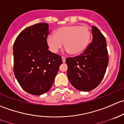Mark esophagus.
<instances>
[{"instance_id": "1", "label": "esophagus", "mask_w": 124, "mask_h": 124, "mask_svg": "<svg viewBox=\"0 0 124 124\" xmlns=\"http://www.w3.org/2000/svg\"><path fill=\"white\" fill-rule=\"evenodd\" d=\"M62 62H63V63H64L65 62V57H62Z\"/></svg>"}]
</instances>
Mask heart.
<instances>
[{"label": "heart", "mask_w": 124, "mask_h": 124, "mask_svg": "<svg viewBox=\"0 0 124 124\" xmlns=\"http://www.w3.org/2000/svg\"><path fill=\"white\" fill-rule=\"evenodd\" d=\"M91 38V31L86 25H67L57 29L54 34H48L46 43L53 53H57L63 43L67 53L78 55L86 48Z\"/></svg>", "instance_id": "obj_1"}]
</instances>
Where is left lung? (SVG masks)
<instances>
[{
  "label": "left lung",
  "instance_id": "left-lung-1",
  "mask_svg": "<svg viewBox=\"0 0 124 124\" xmlns=\"http://www.w3.org/2000/svg\"><path fill=\"white\" fill-rule=\"evenodd\" d=\"M92 42L80 56L68 57L67 76L77 90L89 91L99 85L102 80L108 64L107 42L99 29L91 26Z\"/></svg>",
  "mask_w": 124,
  "mask_h": 124
}]
</instances>
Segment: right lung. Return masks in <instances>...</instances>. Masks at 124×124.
I'll use <instances>...</instances> for the list:
<instances>
[{
	"instance_id": "1",
	"label": "right lung",
	"mask_w": 124,
	"mask_h": 124,
	"mask_svg": "<svg viewBox=\"0 0 124 124\" xmlns=\"http://www.w3.org/2000/svg\"><path fill=\"white\" fill-rule=\"evenodd\" d=\"M48 24L40 23L24 29L13 45L14 73L21 87L30 94L41 95L52 86L61 56L48 50Z\"/></svg>"
}]
</instances>
